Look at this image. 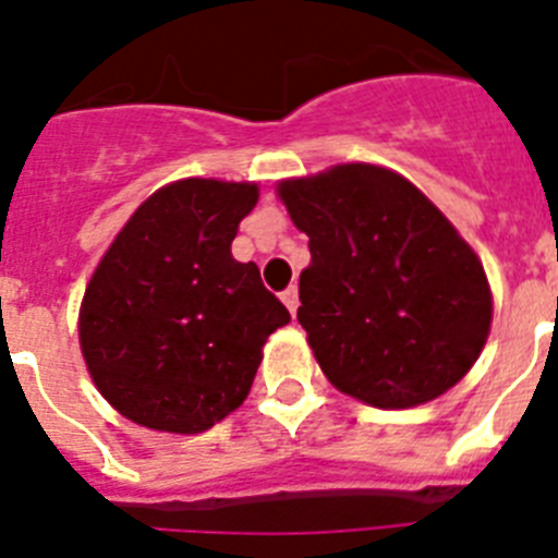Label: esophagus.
<instances>
[{
  "label": "esophagus",
  "mask_w": 558,
  "mask_h": 558,
  "mask_svg": "<svg viewBox=\"0 0 558 558\" xmlns=\"http://www.w3.org/2000/svg\"><path fill=\"white\" fill-rule=\"evenodd\" d=\"M282 302H284V307L290 310V315H295V310H299V290H295L293 284H290V288L282 293Z\"/></svg>",
  "instance_id": "obj_1"
}]
</instances>
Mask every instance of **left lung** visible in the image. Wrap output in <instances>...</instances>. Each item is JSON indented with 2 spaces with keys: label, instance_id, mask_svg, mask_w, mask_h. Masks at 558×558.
Listing matches in <instances>:
<instances>
[{
  "label": "left lung",
  "instance_id": "obj_1",
  "mask_svg": "<svg viewBox=\"0 0 558 558\" xmlns=\"http://www.w3.org/2000/svg\"><path fill=\"white\" fill-rule=\"evenodd\" d=\"M279 198L310 236L299 324L329 383L374 408L450 391L492 324L489 282L456 226L374 165L282 181Z\"/></svg>",
  "mask_w": 558,
  "mask_h": 558
}]
</instances>
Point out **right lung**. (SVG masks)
Segmentation results:
<instances>
[{"mask_svg":"<svg viewBox=\"0 0 558 558\" xmlns=\"http://www.w3.org/2000/svg\"><path fill=\"white\" fill-rule=\"evenodd\" d=\"M256 184L184 179L133 211L81 304L97 391L150 430L204 433L248 397L270 332L290 313L236 263L231 240Z\"/></svg>","mask_w":558,"mask_h":558,"instance_id":"obj_1","label":"right lung"}]
</instances>
